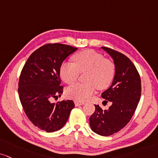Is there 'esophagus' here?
<instances>
[{
    "mask_svg": "<svg viewBox=\"0 0 158 158\" xmlns=\"http://www.w3.org/2000/svg\"><path fill=\"white\" fill-rule=\"evenodd\" d=\"M84 104H85L84 102H81V101H77V100H75V106H83V105H84Z\"/></svg>",
    "mask_w": 158,
    "mask_h": 158,
    "instance_id": "obj_1",
    "label": "esophagus"
}]
</instances>
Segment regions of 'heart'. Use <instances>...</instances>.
<instances>
[{"label": "heart", "mask_w": 158, "mask_h": 158, "mask_svg": "<svg viewBox=\"0 0 158 158\" xmlns=\"http://www.w3.org/2000/svg\"><path fill=\"white\" fill-rule=\"evenodd\" d=\"M75 64L64 62L60 67L61 78L67 84H73L78 78L80 73L87 72L86 83H77L67 89L69 98L79 101L89 100L94 94L96 87L106 89L111 83L116 73L114 62L106 59L102 54L92 50H85L73 56Z\"/></svg>", "instance_id": "obj_1"}]
</instances>
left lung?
<instances>
[{"mask_svg": "<svg viewBox=\"0 0 158 158\" xmlns=\"http://www.w3.org/2000/svg\"><path fill=\"white\" fill-rule=\"evenodd\" d=\"M114 59L116 73L110 88L102 94L104 102L112 103L108 110L94 105L89 118L91 129L98 135H111L124 127L133 116L141 98V82L137 69L124 54L102 47Z\"/></svg>", "mask_w": 158, "mask_h": 158, "instance_id": "obj_1", "label": "left lung"}]
</instances>
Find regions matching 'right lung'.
I'll return each mask as SVG.
<instances>
[{
  "label": "right lung",
  "mask_w": 158,
  "mask_h": 158,
  "mask_svg": "<svg viewBox=\"0 0 158 158\" xmlns=\"http://www.w3.org/2000/svg\"><path fill=\"white\" fill-rule=\"evenodd\" d=\"M77 50L67 44H47L29 56L21 71L18 93L23 110L33 124L47 133L63 127L75 107L73 100L55 104L50 99L63 93L60 67Z\"/></svg>",
  "instance_id": "1"
}]
</instances>
